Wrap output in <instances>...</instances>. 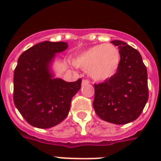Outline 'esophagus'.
I'll return each instance as SVG.
<instances>
[{
    "label": "esophagus",
    "instance_id": "esophagus-1",
    "mask_svg": "<svg viewBox=\"0 0 161 161\" xmlns=\"http://www.w3.org/2000/svg\"><path fill=\"white\" fill-rule=\"evenodd\" d=\"M90 83L89 81L87 80V79H83V81H82V86H86V85H88V83Z\"/></svg>",
    "mask_w": 161,
    "mask_h": 161
}]
</instances>
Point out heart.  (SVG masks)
Segmentation results:
<instances>
[{
  "label": "heart",
  "instance_id": "1",
  "mask_svg": "<svg viewBox=\"0 0 161 161\" xmlns=\"http://www.w3.org/2000/svg\"><path fill=\"white\" fill-rule=\"evenodd\" d=\"M75 67L88 71L93 80L105 81L117 72L120 63V53L113 44H97L73 58Z\"/></svg>",
  "mask_w": 161,
  "mask_h": 161
}]
</instances>
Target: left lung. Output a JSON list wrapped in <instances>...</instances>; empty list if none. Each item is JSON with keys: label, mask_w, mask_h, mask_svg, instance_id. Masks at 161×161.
<instances>
[{"label": "left lung", "mask_w": 161, "mask_h": 161, "mask_svg": "<svg viewBox=\"0 0 161 161\" xmlns=\"http://www.w3.org/2000/svg\"><path fill=\"white\" fill-rule=\"evenodd\" d=\"M111 42L119 49V66L112 78L94 84L93 105L104 121L125 125L136 119L147 103V69L136 49L119 40Z\"/></svg>", "instance_id": "1"}]
</instances>
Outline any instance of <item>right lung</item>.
I'll return each mask as SVG.
<instances>
[{
	"label": "right lung",
	"mask_w": 161,
	"mask_h": 161,
	"mask_svg": "<svg viewBox=\"0 0 161 161\" xmlns=\"http://www.w3.org/2000/svg\"><path fill=\"white\" fill-rule=\"evenodd\" d=\"M63 42L46 41L22 53L14 71L15 106L29 125L48 129L68 116L71 100L81 88L82 79L66 82L54 78L50 65L56 53L68 48Z\"/></svg>",
	"instance_id": "obj_1"
}]
</instances>
